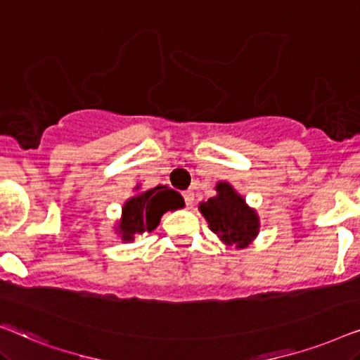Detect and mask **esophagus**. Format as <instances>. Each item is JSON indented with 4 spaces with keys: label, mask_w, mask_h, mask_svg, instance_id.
I'll return each mask as SVG.
<instances>
[{
    "label": "esophagus",
    "mask_w": 360,
    "mask_h": 360,
    "mask_svg": "<svg viewBox=\"0 0 360 360\" xmlns=\"http://www.w3.org/2000/svg\"><path fill=\"white\" fill-rule=\"evenodd\" d=\"M184 200H185V203H186V206H190L191 203H193V200H195V193H193V190H186V191H184Z\"/></svg>",
    "instance_id": "esophagus-1"
}]
</instances>
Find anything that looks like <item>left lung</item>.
<instances>
[{
  "mask_svg": "<svg viewBox=\"0 0 360 360\" xmlns=\"http://www.w3.org/2000/svg\"><path fill=\"white\" fill-rule=\"evenodd\" d=\"M218 196H213L200 206L210 228L221 240L236 248H245L259 233V218L254 210H249L228 184H218Z\"/></svg>",
  "mask_w": 360,
  "mask_h": 360,
  "instance_id": "8db88e82",
  "label": "left lung"
}]
</instances>
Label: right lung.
<instances>
[{
	"instance_id": "1",
	"label": "right lung",
	"mask_w": 360,
	"mask_h": 360,
	"mask_svg": "<svg viewBox=\"0 0 360 360\" xmlns=\"http://www.w3.org/2000/svg\"><path fill=\"white\" fill-rule=\"evenodd\" d=\"M184 206V198L175 190L155 186L131 198L122 210L120 233L124 240H132L137 233H150L157 228L162 214Z\"/></svg>"
}]
</instances>
